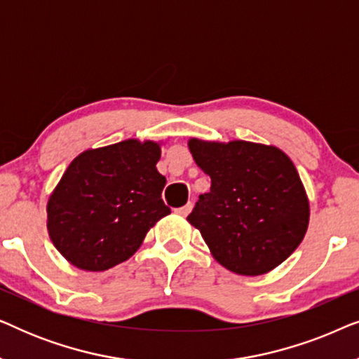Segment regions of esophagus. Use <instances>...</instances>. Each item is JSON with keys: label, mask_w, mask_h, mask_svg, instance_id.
Instances as JSON below:
<instances>
[{"label": "esophagus", "mask_w": 359, "mask_h": 359, "mask_svg": "<svg viewBox=\"0 0 359 359\" xmlns=\"http://www.w3.org/2000/svg\"><path fill=\"white\" fill-rule=\"evenodd\" d=\"M191 209H193V204L188 203L186 205H183V208L176 209V214L181 215V217H186V215H188V214L191 212Z\"/></svg>", "instance_id": "34e87169"}]
</instances>
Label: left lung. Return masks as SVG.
I'll use <instances>...</instances> for the list:
<instances>
[{"instance_id":"left-lung-1","label":"left lung","mask_w":359,"mask_h":359,"mask_svg":"<svg viewBox=\"0 0 359 359\" xmlns=\"http://www.w3.org/2000/svg\"><path fill=\"white\" fill-rule=\"evenodd\" d=\"M196 165L210 176L188 222L212 257L240 276L279 266L309 227V198L296 166L278 147L189 139Z\"/></svg>"}]
</instances>
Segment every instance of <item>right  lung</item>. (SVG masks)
I'll return each mask as SVG.
<instances>
[{
  "mask_svg": "<svg viewBox=\"0 0 359 359\" xmlns=\"http://www.w3.org/2000/svg\"><path fill=\"white\" fill-rule=\"evenodd\" d=\"M160 156V142L129 139L85 150L68 165L47 201L48 237L68 263L106 271L171 212L161 199Z\"/></svg>",
  "mask_w": 359,
  "mask_h": 359,
  "instance_id": "obj_1",
  "label": "right lung"
}]
</instances>
